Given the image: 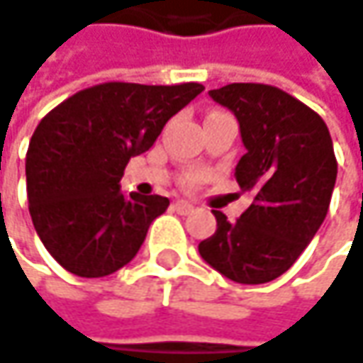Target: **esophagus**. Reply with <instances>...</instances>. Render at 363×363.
Instances as JSON below:
<instances>
[{"label": "esophagus", "instance_id": "esophagus-1", "mask_svg": "<svg viewBox=\"0 0 363 363\" xmlns=\"http://www.w3.org/2000/svg\"><path fill=\"white\" fill-rule=\"evenodd\" d=\"M173 208L177 210L179 214H190L191 210H194V204L188 202V200H175L173 202Z\"/></svg>", "mask_w": 363, "mask_h": 363}]
</instances>
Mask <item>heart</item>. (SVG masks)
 Masks as SVG:
<instances>
[{
	"mask_svg": "<svg viewBox=\"0 0 363 363\" xmlns=\"http://www.w3.org/2000/svg\"><path fill=\"white\" fill-rule=\"evenodd\" d=\"M202 179H204V173L202 172H190L186 175L184 184H186V186H196V184H200Z\"/></svg>",
	"mask_w": 363,
	"mask_h": 363,
	"instance_id": "obj_1",
	"label": "heart"
}]
</instances>
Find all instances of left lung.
Returning a JSON list of instances; mask_svg holds the SVG:
<instances>
[{
	"label": "left lung",
	"instance_id": "left-lung-1",
	"mask_svg": "<svg viewBox=\"0 0 363 363\" xmlns=\"http://www.w3.org/2000/svg\"><path fill=\"white\" fill-rule=\"evenodd\" d=\"M241 128L245 155L235 167L253 202L198 245L202 259L237 284H265L292 267L331 204L337 159L327 124L315 110L274 85L230 83L210 89Z\"/></svg>",
	"mask_w": 363,
	"mask_h": 363
}]
</instances>
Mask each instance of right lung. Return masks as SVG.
Segmentation results:
<instances>
[{"instance_id":"1","label":"right lung","mask_w":363,"mask_h":363,"mask_svg":"<svg viewBox=\"0 0 363 363\" xmlns=\"http://www.w3.org/2000/svg\"><path fill=\"white\" fill-rule=\"evenodd\" d=\"M202 89L200 83H100L40 120L26 153L28 208L46 251L67 272L104 278L133 262L169 200L124 196V167Z\"/></svg>"}]
</instances>
